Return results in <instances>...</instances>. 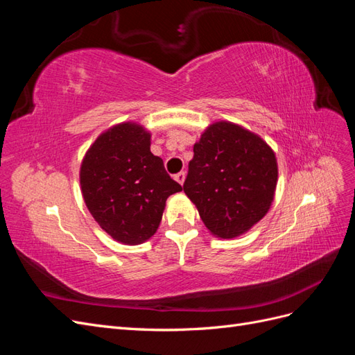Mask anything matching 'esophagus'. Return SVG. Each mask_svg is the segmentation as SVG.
Wrapping results in <instances>:
<instances>
[{
	"instance_id": "obj_1",
	"label": "esophagus",
	"mask_w": 355,
	"mask_h": 355,
	"mask_svg": "<svg viewBox=\"0 0 355 355\" xmlns=\"http://www.w3.org/2000/svg\"><path fill=\"white\" fill-rule=\"evenodd\" d=\"M185 178H187V173L185 171H179L178 175H175V179L179 182L180 185H184V182H185Z\"/></svg>"
}]
</instances>
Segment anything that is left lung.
I'll return each mask as SVG.
<instances>
[{
	"label": "left lung",
	"instance_id": "left-lung-1",
	"mask_svg": "<svg viewBox=\"0 0 355 355\" xmlns=\"http://www.w3.org/2000/svg\"><path fill=\"white\" fill-rule=\"evenodd\" d=\"M278 180L272 148L231 121H216L194 145L184 191L218 239L245 234L270 210Z\"/></svg>",
	"mask_w": 355,
	"mask_h": 355
}]
</instances>
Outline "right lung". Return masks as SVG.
<instances>
[{"label": "right lung", "mask_w": 355, "mask_h": 355, "mask_svg": "<svg viewBox=\"0 0 355 355\" xmlns=\"http://www.w3.org/2000/svg\"><path fill=\"white\" fill-rule=\"evenodd\" d=\"M85 206L99 227L127 245L157 232L166 200L182 187L151 153V133L125 121L110 127L87 149L80 167Z\"/></svg>", "instance_id": "right-lung-1"}]
</instances>
